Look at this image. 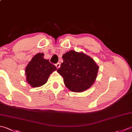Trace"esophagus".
I'll use <instances>...</instances> for the list:
<instances>
[{"label": "esophagus", "instance_id": "1", "mask_svg": "<svg viewBox=\"0 0 132 132\" xmlns=\"http://www.w3.org/2000/svg\"><path fill=\"white\" fill-rule=\"evenodd\" d=\"M55 66L57 67V68H59L60 67V62H58L55 64Z\"/></svg>", "mask_w": 132, "mask_h": 132}]
</instances>
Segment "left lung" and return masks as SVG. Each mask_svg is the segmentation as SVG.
<instances>
[{
    "label": "left lung",
    "mask_w": 132,
    "mask_h": 132,
    "mask_svg": "<svg viewBox=\"0 0 132 132\" xmlns=\"http://www.w3.org/2000/svg\"><path fill=\"white\" fill-rule=\"evenodd\" d=\"M62 58L63 61L57 72L70 90L82 92L93 85L99 69L93 59L74 50L66 53Z\"/></svg>",
    "instance_id": "1"
}]
</instances>
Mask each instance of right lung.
<instances>
[{
	"instance_id": "obj_1",
	"label": "right lung",
	"mask_w": 132,
	"mask_h": 132,
	"mask_svg": "<svg viewBox=\"0 0 132 132\" xmlns=\"http://www.w3.org/2000/svg\"><path fill=\"white\" fill-rule=\"evenodd\" d=\"M44 53H38L33 57L26 69L27 81L33 87H37L45 84L49 75L57 70L49 60L44 58Z\"/></svg>"
}]
</instances>
